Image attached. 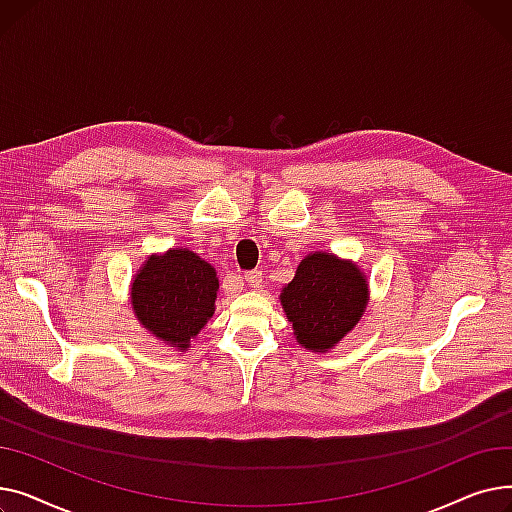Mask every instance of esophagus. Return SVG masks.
Masks as SVG:
<instances>
[{
  "label": "esophagus",
  "instance_id": "1",
  "mask_svg": "<svg viewBox=\"0 0 512 512\" xmlns=\"http://www.w3.org/2000/svg\"><path fill=\"white\" fill-rule=\"evenodd\" d=\"M261 272L259 270H251V272H247L245 274V280H247V284L251 286V288H261Z\"/></svg>",
  "mask_w": 512,
  "mask_h": 512
}]
</instances>
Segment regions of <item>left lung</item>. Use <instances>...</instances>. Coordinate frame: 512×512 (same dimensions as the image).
<instances>
[{"instance_id":"left-lung-1","label":"left lung","mask_w":512,"mask_h":512,"mask_svg":"<svg viewBox=\"0 0 512 512\" xmlns=\"http://www.w3.org/2000/svg\"><path fill=\"white\" fill-rule=\"evenodd\" d=\"M369 301L367 278L353 261L332 253L307 255L280 292L294 338L311 353H326L351 332Z\"/></svg>"}]
</instances>
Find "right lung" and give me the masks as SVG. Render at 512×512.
<instances>
[{
    "instance_id": "right-lung-1",
    "label": "right lung",
    "mask_w": 512,
    "mask_h": 512,
    "mask_svg": "<svg viewBox=\"0 0 512 512\" xmlns=\"http://www.w3.org/2000/svg\"><path fill=\"white\" fill-rule=\"evenodd\" d=\"M213 267L188 249L151 255L130 284V305L141 326L178 351L205 328L218 299Z\"/></svg>"
}]
</instances>
